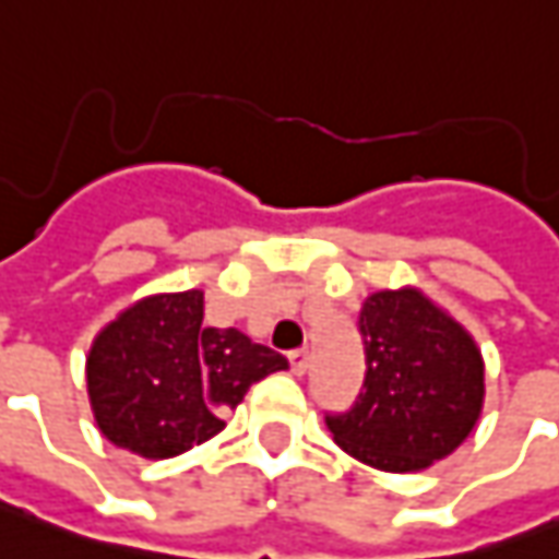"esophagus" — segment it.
<instances>
[{"mask_svg":"<svg viewBox=\"0 0 559 559\" xmlns=\"http://www.w3.org/2000/svg\"><path fill=\"white\" fill-rule=\"evenodd\" d=\"M289 364L292 373L305 376L308 373V367H311V352H308V348H295V352H289Z\"/></svg>","mask_w":559,"mask_h":559,"instance_id":"34e87169","label":"esophagus"}]
</instances>
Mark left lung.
Returning a JSON list of instances; mask_svg holds the SVG:
<instances>
[{
    "instance_id": "obj_1",
    "label": "left lung",
    "mask_w": 559,
    "mask_h": 559,
    "mask_svg": "<svg viewBox=\"0 0 559 559\" xmlns=\"http://www.w3.org/2000/svg\"><path fill=\"white\" fill-rule=\"evenodd\" d=\"M364 392L348 414L326 417L333 441L385 473L432 466L476 429L485 360L476 338L417 286L367 295Z\"/></svg>"
}]
</instances>
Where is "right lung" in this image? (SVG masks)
Listing matches in <instances>:
<instances>
[{
	"label": "right lung",
	"mask_w": 559,
	"mask_h": 559,
	"mask_svg": "<svg viewBox=\"0 0 559 559\" xmlns=\"http://www.w3.org/2000/svg\"><path fill=\"white\" fill-rule=\"evenodd\" d=\"M204 292H158L105 323L86 355L98 432L145 461L214 439L246 392L289 360L239 330L204 326Z\"/></svg>",
	"instance_id": "1"
}]
</instances>
